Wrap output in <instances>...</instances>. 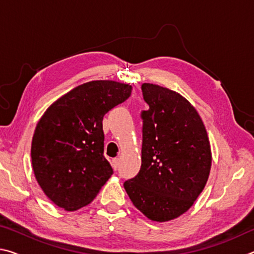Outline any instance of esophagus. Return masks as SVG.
I'll return each mask as SVG.
<instances>
[{"instance_id":"esophagus-1","label":"esophagus","mask_w":254,"mask_h":254,"mask_svg":"<svg viewBox=\"0 0 254 254\" xmlns=\"http://www.w3.org/2000/svg\"><path fill=\"white\" fill-rule=\"evenodd\" d=\"M112 167H113L115 170L118 169V167H119V159L118 158H115L112 160Z\"/></svg>"}]
</instances>
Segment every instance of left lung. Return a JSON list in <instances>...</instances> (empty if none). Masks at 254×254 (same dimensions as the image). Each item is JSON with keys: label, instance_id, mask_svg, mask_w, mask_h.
<instances>
[{"label": "left lung", "instance_id": "obj_1", "mask_svg": "<svg viewBox=\"0 0 254 254\" xmlns=\"http://www.w3.org/2000/svg\"><path fill=\"white\" fill-rule=\"evenodd\" d=\"M141 89L149 105L141 113V168L124 189L149 220L168 222L186 213L203 191L212 151L204 123L186 98L156 84Z\"/></svg>", "mask_w": 254, "mask_h": 254}]
</instances>
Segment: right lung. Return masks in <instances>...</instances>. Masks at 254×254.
<instances>
[{"label": "right lung", "instance_id": "add662e5", "mask_svg": "<svg viewBox=\"0 0 254 254\" xmlns=\"http://www.w3.org/2000/svg\"><path fill=\"white\" fill-rule=\"evenodd\" d=\"M115 80L81 84L54 102L38 122L32 168L46 196L68 212L88 205L113 174L104 152L103 118L131 95Z\"/></svg>", "mask_w": 254, "mask_h": 254}]
</instances>
